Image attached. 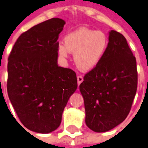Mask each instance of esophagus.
<instances>
[{"mask_svg": "<svg viewBox=\"0 0 148 148\" xmlns=\"http://www.w3.org/2000/svg\"><path fill=\"white\" fill-rule=\"evenodd\" d=\"M77 84H78V85L81 84V83L83 82V80H84L82 76H77Z\"/></svg>", "mask_w": 148, "mask_h": 148, "instance_id": "34e87169", "label": "esophagus"}]
</instances>
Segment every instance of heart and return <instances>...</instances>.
Returning <instances> with one entry per match:
<instances>
[{
  "label": "heart",
  "mask_w": 148,
  "mask_h": 148,
  "mask_svg": "<svg viewBox=\"0 0 148 148\" xmlns=\"http://www.w3.org/2000/svg\"><path fill=\"white\" fill-rule=\"evenodd\" d=\"M108 47L106 35L101 31L80 28L67 34L57 46V52L66 59L74 53V61L79 69L88 71L98 66Z\"/></svg>",
  "instance_id": "b5f03b06"
}]
</instances>
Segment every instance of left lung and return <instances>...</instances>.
Here are the masks:
<instances>
[{"label":"left lung","mask_w":148,"mask_h":148,"mask_svg":"<svg viewBox=\"0 0 148 148\" xmlns=\"http://www.w3.org/2000/svg\"><path fill=\"white\" fill-rule=\"evenodd\" d=\"M137 88L136 58L126 38L111 30L103 58L80 84L88 127L101 133L121 123L131 109Z\"/></svg>","instance_id":"1"}]
</instances>
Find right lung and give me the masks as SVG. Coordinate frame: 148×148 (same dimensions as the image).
Returning a JSON list of instances; mask_svg holds the SVG:
<instances>
[{
    "mask_svg": "<svg viewBox=\"0 0 148 148\" xmlns=\"http://www.w3.org/2000/svg\"><path fill=\"white\" fill-rule=\"evenodd\" d=\"M65 21L54 18L21 34L8 56L7 90L27 129L48 134L58 128L77 88L76 73L57 65L59 34Z\"/></svg>",
    "mask_w": 148,
    "mask_h": 148,
    "instance_id": "1",
    "label": "right lung"
}]
</instances>
